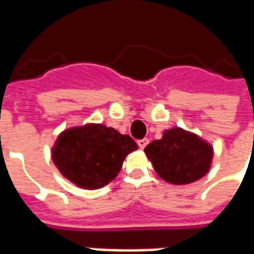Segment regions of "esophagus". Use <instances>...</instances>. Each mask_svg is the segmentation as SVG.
Returning a JSON list of instances; mask_svg holds the SVG:
<instances>
[{
  "label": "esophagus",
  "instance_id": "1",
  "mask_svg": "<svg viewBox=\"0 0 254 254\" xmlns=\"http://www.w3.org/2000/svg\"><path fill=\"white\" fill-rule=\"evenodd\" d=\"M148 143H149L148 138H141V140H138V141H137L138 147H140L141 149L145 148V147H147V144H148Z\"/></svg>",
  "mask_w": 254,
  "mask_h": 254
}]
</instances>
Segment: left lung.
Wrapping results in <instances>:
<instances>
[{"mask_svg":"<svg viewBox=\"0 0 254 254\" xmlns=\"http://www.w3.org/2000/svg\"><path fill=\"white\" fill-rule=\"evenodd\" d=\"M144 152L158 176L173 185H187L205 176L212 162V147L193 133L173 127Z\"/></svg>","mask_w":254,"mask_h":254,"instance_id":"1","label":"left lung"}]
</instances>
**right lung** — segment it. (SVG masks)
Masks as SVG:
<instances>
[{
	"instance_id": "right-lung-1",
	"label": "right lung",
	"mask_w": 254,
	"mask_h": 254,
	"mask_svg": "<svg viewBox=\"0 0 254 254\" xmlns=\"http://www.w3.org/2000/svg\"><path fill=\"white\" fill-rule=\"evenodd\" d=\"M136 149L137 144L130 136L102 124H88L58 136L53 162L74 185L98 189L116 178L127 155Z\"/></svg>"
}]
</instances>
